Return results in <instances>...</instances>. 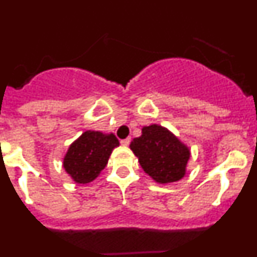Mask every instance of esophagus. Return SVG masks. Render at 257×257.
<instances>
[{"label":"esophagus","instance_id":"1","mask_svg":"<svg viewBox=\"0 0 257 257\" xmlns=\"http://www.w3.org/2000/svg\"><path fill=\"white\" fill-rule=\"evenodd\" d=\"M121 144L123 145V147H127V145L130 144V139H128V138H127V139H123V140H121Z\"/></svg>","mask_w":257,"mask_h":257}]
</instances>
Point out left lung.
I'll list each match as a JSON object with an SVG mask.
<instances>
[{
    "mask_svg": "<svg viewBox=\"0 0 257 257\" xmlns=\"http://www.w3.org/2000/svg\"><path fill=\"white\" fill-rule=\"evenodd\" d=\"M130 149L138 157L142 169L156 183H174L187 174L189 147L161 124L143 127L142 135L131 142Z\"/></svg>",
    "mask_w": 257,
    "mask_h": 257,
    "instance_id": "left-lung-1",
    "label": "left lung"
}]
</instances>
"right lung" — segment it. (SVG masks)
<instances>
[{"mask_svg": "<svg viewBox=\"0 0 257 257\" xmlns=\"http://www.w3.org/2000/svg\"><path fill=\"white\" fill-rule=\"evenodd\" d=\"M119 142L113 133L87 130L69 145L63 167L76 184L94 181L105 169L113 149Z\"/></svg>", "mask_w": 257, "mask_h": 257, "instance_id": "obj_1", "label": "right lung"}]
</instances>
